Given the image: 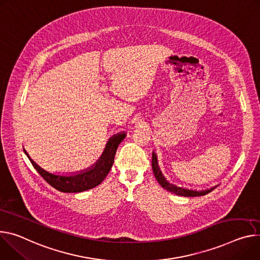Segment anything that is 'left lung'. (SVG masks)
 Instances as JSON below:
<instances>
[{"label":"left lung","instance_id":"1","mask_svg":"<svg viewBox=\"0 0 260 260\" xmlns=\"http://www.w3.org/2000/svg\"><path fill=\"white\" fill-rule=\"evenodd\" d=\"M152 170H153V174L156 178V180L158 181V183L164 187L166 188L167 191L178 195V196H183V197H197V196H204L208 193H210L212 190H215V188L218 186H212L208 190H202V191H196V190H191V188H186V187H181V186H177L176 184L168 181L165 177L158 167V162H157V155L155 154V152H152Z\"/></svg>","mask_w":260,"mask_h":260}]
</instances>
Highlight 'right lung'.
<instances>
[{
    "instance_id": "1",
    "label": "right lung",
    "mask_w": 260,
    "mask_h": 260,
    "mask_svg": "<svg viewBox=\"0 0 260 260\" xmlns=\"http://www.w3.org/2000/svg\"><path fill=\"white\" fill-rule=\"evenodd\" d=\"M125 136L124 132L112 136L96 162H94L91 167L85 170L70 174H56L46 171L32 159L26 149H23V151L37 172L56 190L63 193H80L98 186L106 178L113 166L116 150L122 142V140H124Z\"/></svg>"
}]
</instances>
